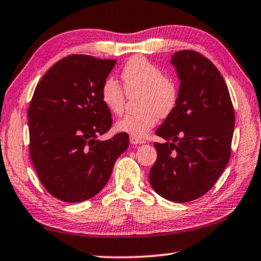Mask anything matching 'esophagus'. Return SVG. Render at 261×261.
<instances>
[{
  "instance_id": "34e87169",
  "label": "esophagus",
  "mask_w": 261,
  "mask_h": 261,
  "mask_svg": "<svg viewBox=\"0 0 261 261\" xmlns=\"http://www.w3.org/2000/svg\"><path fill=\"white\" fill-rule=\"evenodd\" d=\"M130 143H131L132 145L144 144V143H145V140H144V139H141V138H137V137L131 136V137H130Z\"/></svg>"
}]
</instances>
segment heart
<instances>
[{
	"label": "heart",
	"instance_id": "1",
	"mask_svg": "<svg viewBox=\"0 0 261 261\" xmlns=\"http://www.w3.org/2000/svg\"><path fill=\"white\" fill-rule=\"evenodd\" d=\"M126 93L140 94L139 113L126 115L116 123V130L143 138L155 126L159 116L167 117L177 107L179 91L174 78L163 74L162 70L143 56H134L121 71ZM126 93L116 79L109 77L101 86V100L110 113L123 114Z\"/></svg>",
	"mask_w": 261,
	"mask_h": 261
}]
</instances>
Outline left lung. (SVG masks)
Here are the masks:
<instances>
[{"mask_svg": "<svg viewBox=\"0 0 261 261\" xmlns=\"http://www.w3.org/2000/svg\"><path fill=\"white\" fill-rule=\"evenodd\" d=\"M177 71V107L158 127L166 143H154L158 159L149 183L175 202L198 199L208 192L230 159L235 113L218 68L200 53L180 50L171 56Z\"/></svg>", "mask_w": 261, "mask_h": 261, "instance_id": "8db88e82", "label": "left lung"}]
</instances>
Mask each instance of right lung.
Listing matches in <instances>:
<instances>
[{
	"mask_svg": "<svg viewBox=\"0 0 261 261\" xmlns=\"http://www.w3.org/2000/svg\"><path fill=\"white\" fill-rule=\"evenodd\" d=\"M115 64L116 60L69 55L34 90L28 112L31 160L41 184L62 201H84L100 192L129 146L124 132L98 139L112 127L100 93Z\"/></svg>",
	"mask_w": 261,
	"mask_h": 261,
	"instance_id": "obj_1",
	"label": "right lung"
}]
</instances>
